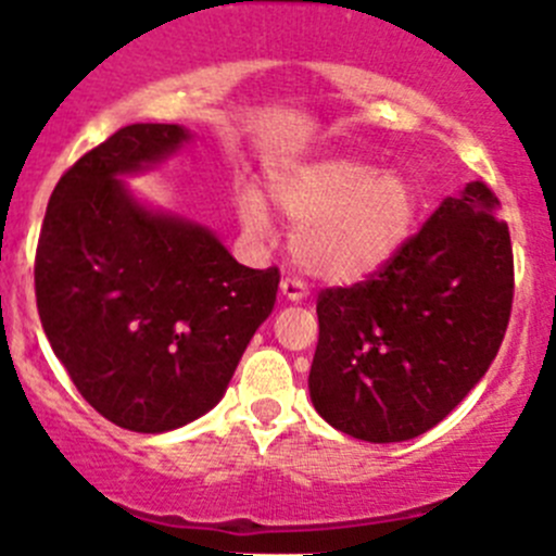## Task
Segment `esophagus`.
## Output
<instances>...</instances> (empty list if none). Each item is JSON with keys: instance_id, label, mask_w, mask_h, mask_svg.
Segmentation results:
<instances>
[{"instance_id": "34e87169", "label": "esophagus", "mask_w": 556, "mask_h": 556, "mask_svg": "<svg viewBox=\"0 0 556 556\" xmlns=\"http://www.w3.org/2000/svg\"><path fill=\"white\" fill-rule=\"evenodd\" d=\"M279 288H282V295L285 299H290V302H304L307 299V282L299 277H293V274H288V277H282V282H279Z\"/></svg>"}]
</instances>
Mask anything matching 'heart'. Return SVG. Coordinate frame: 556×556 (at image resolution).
<instances>
[{
  "instance_id": "1",
  "label": "heart",
  "mask_w": 556,
  "mask_h": 556,
  "mask_svg": "<svg viewBox=\"0 0 556 556\" xmlns=\"http://www.w3.org/2000/svg\"><path fill=\"white\" fill-rule=\"evenodd\" d=\"M271 197L295 225L293 252L315 277L354 282L378 271L417 227V189L397 173L329 159L288 167L271 180ZM241 222L254 238L271 230L263 200L241 194Z\"/></svg>"
}]
</instances>
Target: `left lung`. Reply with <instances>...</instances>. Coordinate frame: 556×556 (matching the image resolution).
<instances>
[{
  "mask_svg": "<svg viewBox=\"0 0 556 556\" xmlns=\"http://www.w3.org/2000/svg\"><path fill=\"white\" fill-rule=\"evenodd\" d=\"M500 211L482 180L466 184L378 271L320 290L309 397L326 422L365 442H406L485 376L516 290Z\"/></svg>",
  "mask_w": 556,
  "mask_h": 556,
  "instance_id": "obj_1",
  "label": "left lung"
}]
</instances>
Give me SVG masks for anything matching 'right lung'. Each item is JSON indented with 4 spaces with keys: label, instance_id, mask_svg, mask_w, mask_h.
<instances>
[{
    "label": "right lung",
    "instance_id": "1",
    "mask_svg": "<svg viewBox=\"0 0 556 556\" xmlns=\"http://www.w3.org/2000/svg\"><path fill=\"white\" fill-rule=\"evenodd\" d=\"M186 139L173 123H134L87 150L51 191L35 252L56 359L101 417L137 433L214 408L277 302V266H241L211 232L150 214L114 180Z\"/></svg>",
    "mask_w": 556,
    "mask_h": 556
}]
</instances>
